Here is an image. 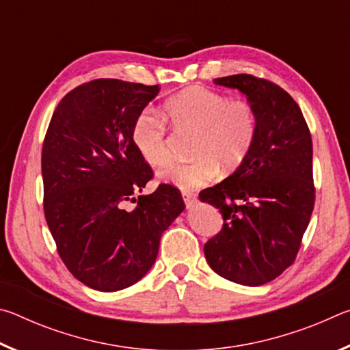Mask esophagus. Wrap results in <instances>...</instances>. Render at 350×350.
Here are the masks:
<instances>
[{"label": "esophagus", "mask_w": 350, "mask_h": 350, "mask_svg": "<svg viewBox=\"0 0 350 350\" xmlns=\"http://www.w3.org/2000/svg\"><path fill=\"white\" fill-rule=\"evenodd\" d=\"M182 198H183V202L187 205V208H191V206L198 202V196L194 193L182 191Z\"/></svg>", "instance_id": "1"}]
</instances>
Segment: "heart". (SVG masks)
Masks as SVG:
<instances>
[{
	"label": "heart",
	"instance_id": "1",
	"mask_svg": "<svg viewBox=\"0 0 350 350\" xmlns=\"http://www.w3.org/2000/svg\"><path fill=\"white\" fill-rule=\"evenodd\" d=\"M177 128L196 133L191 162L171 163L161 171V179L182 189H193L217 176V165L230 171L239 167L250 152L258 133V117L247 100L232 98L204 86H191L170 97L165 103ZM135 150L152 167L170 161L167 128L161 116L144 109L131 131Z\"/></svg>",
	"mask_w": 350,
	"mask_h": 350
}]
</instances>
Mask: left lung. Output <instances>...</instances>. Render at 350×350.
Returning <instances> with one entry per match:
<instances>
[{"instance_id":"obj_1","label":"left lung","mask_w":350,"mask_h":350,"mask_svg":"<svg viewBox=\"0 0 350 350\" xmlns=\"http://www.w3.org/2000/svg\"><path fill=\"white\" fill-rule=\"evenodd\" d=\"M245 94L256 139L232 176L199 193L219 208L222 230L204 247L217 275L262 286L293 264L315 205L312 135L298 103L276 83L250 74L215 80Z\"/></svg>"}]
</instances>
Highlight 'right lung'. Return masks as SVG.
<instances>
[{"instance_id":"obj_1","label":"right lung","mask_w":350,"mask_h":350,"mask_svg":"<svg viewBox=\"0 0 350 350\" xmlns=\"http://www.w3.org/2000/svg\"><path fill=\"white\" fill-rule=\"evenodd\" d=\"M146 86L97 79L74 88L52 114L41 151L44 216L57 252L85 286L117 292L142 280L162 233L185 208L180 191L161 183L133 200L152 170L133 144L134 120L157 96Z\"/></svg>"}]
</instances>
